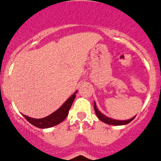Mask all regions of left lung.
I'll list each match as a JSON object with an SVG mask.
<instances>
[{
  "label": "left lung",
  "instance_id": "obj_1",
  "mask_svg": "<svg viewBox=\"0 0 161 161\" xmlns=\"http://www.w3.org/2000/svg\"><path fill=\"white\" fill-rule=\"evenodd\" d=\"M94 110H95V113L97 114V118L103 122L106 123V124L111 125H127L129 124V122H131L133 119L135 118V117L130 118V119L128 120H123V121H120V120H115L113 119V118H108V117L105 116L103 114H102L101 112L99 111L97 108V105H96V103L94 102Z\"/></svg>",
  "mask_w": 161,
  "mask_h": 161
}]
</instances>
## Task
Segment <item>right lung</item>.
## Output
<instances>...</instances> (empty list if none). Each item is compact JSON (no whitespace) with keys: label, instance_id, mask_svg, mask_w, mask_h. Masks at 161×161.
<instances>
[{"label":"right lung","instance_id":"right-lung-1","mask_svg":"<svg viewBox=\"0 0 161 161\" xmlns=\"http://www.w3.org/2000/svg\"><path fill=\"white\" fill-rule=\"evenodd\" d=\"M77 92L76 91L73 95H71L64 103L62 106L50 114L49 116L45 117L43 118H40V119H36V118H32L30 117L24 115V118L30 123L32 125L36 126L40 129H47V128L53 127V126L57 125L60 124L62 122L66 117L69 114V111L70 110L71 104H72L73 101H74L75 98V93Z\"/></svg>","mask_w":161,"mask_h":161}]
</instances>
